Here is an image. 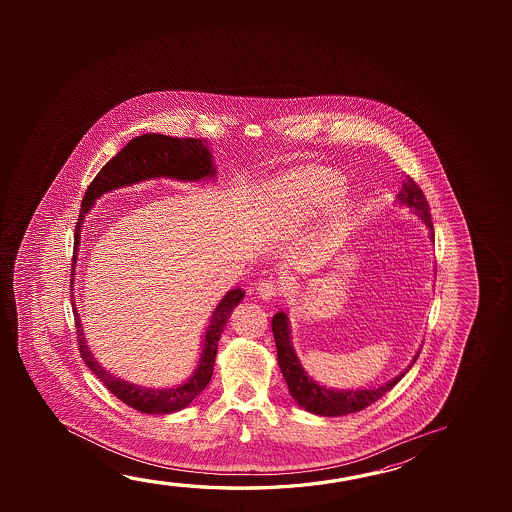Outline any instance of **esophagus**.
I'll list each match as a JSON object with an SVG mask.
<instances>
[{
	"label": "esophagus",
	"instance_id": "esophagus-1",
	"mask_svg": "<svg viewBox=\"0 0 512 512\" xmlns=\"http://www.w3.org/2000/svg\"><path fill=\"white\" fill-rule=\"evenodd\" d=\"M257 294H259V298L266 300V302L273 300L278 294V285L275 282H271V280H262L257 285Z\"/></svg>",
	"mask_w": 512,
	"mask_h": 512
}]
</instances>
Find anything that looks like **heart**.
<instances>
[{
    "instance_id": "1",
    "label": "heart",
    "mask_w": 512,
    "mask_h": 512,
    "mask_svg": "<svg viewBox=\"0 0 512 512\" xmlns=\"http://www.w3.org/2000/svg\"><path fill=\"white\" fill-rule=\"evenodd\" d=\"M305 184H307V193L303 198L302 216L316 214L318 210L325 209L328 205L337 202L341 196V184L336 176L330 173H319L312 171L305 175Z\"/></svg>"
}]
</instances>
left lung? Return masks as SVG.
Masks as SVG:
<instances>
[{"label":"left lung","mask_w":512,"mask_h":512,"mask_svg":"<svg viewBox=\"0 0 512 512\" xmlns=\"http://www.w3.org/2000/svg\"><path fill=\"white\" fill-rule=\"evenodd\" d=\"M396 202L403 207H409L418 218L423 219V223L430 230V239L434 241V225L430 218L427 198L411 176H407L403 180L402 189H400V193L396 194ZM271 327H273V336L277 343L278 366L284 375L285 384L289 387V394L293 396L294 402L303 407L305 411L318 414V416H330V418L346 416V414L366 409L371 403L377 402L378 398H382L389 389H393L409 373V369L414 366V362L418 361L419 357L418 352L414 355L411 364L403 369L398 377L389 380L384 386L339 391V389L321 386L303 369L302 362L298 359L293 343H291V327H289L287 312L284 310L277 312L273 316Z\"/></svg>","instance_id":"8db88e82"}]
</instances>
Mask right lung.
I'll list each match as a JSON object with an SVG mask.
<instances>
[{
    "label": "right lung",
    "mask_w": 512,
    "mask_h": 512,
    "mask_svg": "<svg viewBox=\"0 0 512 512\" xmlns=\"http://www.w3.org/2000/svg\"><path fill=\"white\" fill-rule=\"evenodd\" d=\"M216 166L209 150V143L203 139H178L162 134H143L132 139L126 144L123 150L119 151L116 157L101 168L91 185L85 191L82 200V209L78 216V223L75 228V252H73V271L71 277H75L76 257H78V246H80V234L84 225L85 214L91 210L94 202L101 194L110 193L119 187L139 184L151 178H173L178 182H207L216 176ZM73 282L71 280V305L75 314L76 337H78V350L82 353L87 368L93 371L96 377L100 378L103 386L109 389L110 393L126 403L135 411L143 414H171V412L182 411L189 403L193 402L198 394L212 378L216 353H218V341L221 332L227 327L230 314L235 305H239L244 298L243 289H230L218 307L210 316L209 325L205 330L202 339V352L196 364L193 375L187 378V382L180 386L166 387V389H155V387H144L132 384L128 380L116 377L101 366L100 362L94 359L91 348L85 341L82 319L75 307V296H73Z\"/></svg>",
    "instance_id": "1"
}]
</instances>
